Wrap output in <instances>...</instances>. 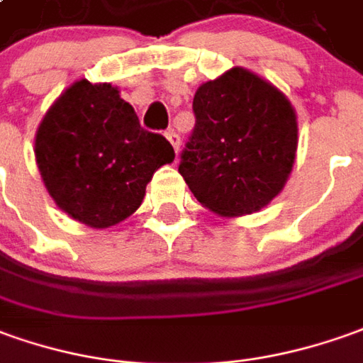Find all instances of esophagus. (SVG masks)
I'll use <instances>...</instances> for the list:
<instances>
[{"mask_svg": "<svg viewBox=\"0 0 363 363\" xmlns=\"http://www.w3.org/2000/svg\"><path fill=\"white\" fill-rule=\"evenodd\" d=\"M166 138L169 140V144L174 146V150H179V144H182V138H179V134H177L176 130H167L166 132Z\"/></svg>", "mask_w": 363, "mask_h": 363, "instance_id": "1", "label": "esophagus"}]
</instances>
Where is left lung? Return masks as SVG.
<instances>
[{
  "mask_svg": "<svg viewBox=\"0 0 363 363\" xmlns=\"http://www.w3.org/2000/svg\"><path fill=\"white\" fill-rule=\"evenodd\" d=\"M194 114L179 174L197 201L223 217L269 206L291 176L298 146L289 99L255 72L233 67L197 89Z\"/></svg>",
  "mask_w": 363,
  "mask_h": 363,
  "instance_id": "obj_1",
  "label": "left lung"
}]
</instances>
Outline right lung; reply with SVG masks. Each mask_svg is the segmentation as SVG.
Instances as JSON below:
<instances>
[{
	"instance_id": "1",
	"label": "right lung",
	"mask_w": 363,
	"mask_h": 363,
	"mask_svg": "<svg viewBox=\"0 0 363 363\" xmlns=\"http://www.w3.org/2000/svg\"><path fill=\"white\" fill-rule=\"evenodd\" d=\"M108 82H72L41 120L35 160L49 196L81 223L106 229L134 213L157 167L174 162Z\"/></svg>"
}]
</instances>
